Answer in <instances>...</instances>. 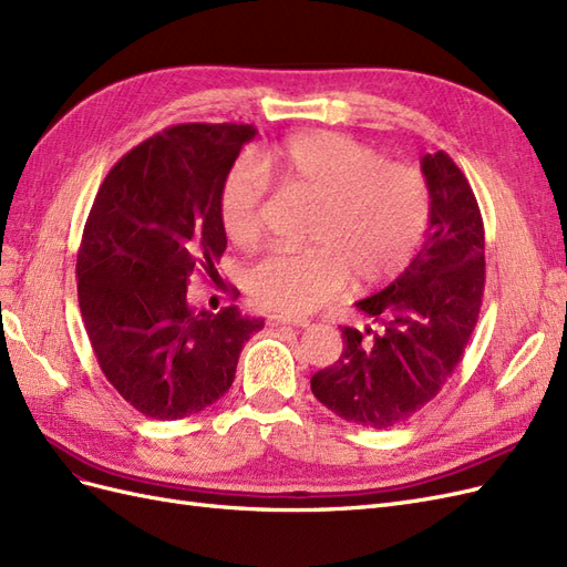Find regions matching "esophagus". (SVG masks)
<instances>
[{"label": "esophagus", "instance_id": "1", "mask_svg": "<svg viewBox=\"0 0 567 567\" xmlns=\"http://www.w3.org/2000/svg\"><path fill=\"white\" fill-rule=\"evenodd\" d=\"M269 326H298V329H307L310 326V319L305 317H281V315H271L267 319Z\"/></svg>", "mask_w": 567, "mask_h": 567}]
</instances>
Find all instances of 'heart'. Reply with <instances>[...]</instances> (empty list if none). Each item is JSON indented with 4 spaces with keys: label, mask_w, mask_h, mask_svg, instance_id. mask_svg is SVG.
<instances>
[{
    "label": "heart",
    "mask_w": 567,
    "mask_h": 567,
    "mask_svg": "<svg viewBox=\"0 0 567 567\" xmlns=\"http://www.w3.org/2000/svg\"><path fill=\"white\" fill-rule=\"evenodd\" d=\"M267 167L286 196L317 205L302 250L271 248L246 269L250 298L274 312L302 315L350 284L392 281L414 260L431 221V188L416 167L383 163L375 148L346 134L290 136ZM267 196L265 169L236 161L219 188V221L234 244L255 241Z\"/></svg>",
    "instance_id": "1"
}]
</instances>
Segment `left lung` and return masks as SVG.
<instances>
[{
  "label": "left lung",
  "mask_w": 567,
  "mask_h": 567,
  "mask_svg": "<svg viewBox=\"0 0 567 567\" xmlns=\"http://www.w3.org/2000/svg\"><path fill=\"white\" fill-rule=\"evenodd\" d=\"M431 225L409 267L357 302L364 331L342 326V354L312 375L315 398L342 421L390 427L447 383L477 323L485 290V229L468 179L444 151L421 158Z\"/></svg>",
  "instance_id": "1"
}]
</instances>
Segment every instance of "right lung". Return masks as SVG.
Returning <instances> with one entry per match:
<instances>
[{"label": "right lung", "instance_id": "1", "mask_svg": "<svg viewBox=\"0 0 567 567\" xmlns=\"http://www.w3.org/2000/svg\"><path fill=\"white\" fill-rule=\"evenodd\" d=\"M257 130L186 123L134 146L101 184L78 252V300L99 367L136 411L177 421L215 404L246 340L238 307L196 312L186 288L227 248L219 188Z\"/></svg>", "mask_w": 567, "mask_h": 567}]
</instances>
